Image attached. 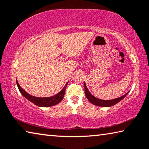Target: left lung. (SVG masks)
I'll use <instances>...</instances> for the list:
<instances>
[{
    "mask_svg": "<svg viewBox=\"0 0 149 149\" xmlns=\"http://www.w3.org/2000/svg\"><path fill=\"white\" fill-rule=\"evenodd\" d=\"M84 87H85V94L88 100H89L91 103H92L93 104L99 106V107H112V106L115 105L116 104H117V103L120 102L123 98H125V96L128 94V93H129L128 92L124 95L122 96V97L116 98V99H114L112 100H102L94 97V96H93L91 93L89 91V90H88L87 87L86 86V84H85V82H84Z\"/></svg>",
    "mask_w": 149,
    "mask_h": 149,
    "instance_id": "8db88e82",
    "label": "left lung"
}]
</instances>
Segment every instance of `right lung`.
<instances>
[{"mask_svg":"<svg viewBox=\"0 0 149 149\" xmlns=\"http://www.w3.org/2000/svg\"><path fill=\"white\" fill-rule=\"evenodd\" d=\"M16 84L17 86L18 87V89L19 92L21 93V94L24 96L25 98H26L27 100H29V101L33 103L35 105L38 106L39 107H52V106L56 105L61 101L64 98V96L65 94V87H66L68 84H65L64 87L60 91L57 93L56 95L50 97H33L31 95H29V93H27L26 91L22 89L19 85L18 82L16 80Z\"/></svg>","mask_w":149,"mask_h":149,"instance_id":"right-lung-1","label":"right lung"}]
</instances>
